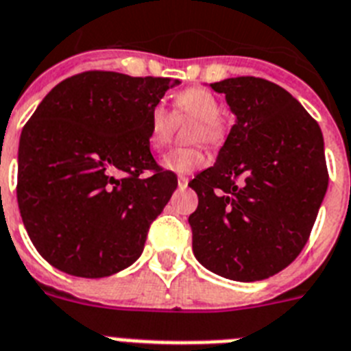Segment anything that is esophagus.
<instances>
[{"mask_svg": "<svg viewBox=\"0 0 351 351\" xmlns=\"http://www.w3.org/2000/svg\"><path fill=\"white\" fill-rule=\"evenodd\" d=\"M187 184H189V178H187V176H178V189H187Z\"/></svg>", "mask_w": 351, "mask_h": 351, "instance_id": "34e87169", "label": "esophagus"}]
</instances>
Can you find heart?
<instances>
[{"label":"heart","instance_id":"obj_1","mask_svg":"<svg viewBox=\"0 0 351 351\" xmlns=\"http://www.w3.org/2000/svg\"><path fill=\"white\" fill-rule=\"evenodd\" d=\"M176 117H191L198 121L193 139L208 144H219L225 137V126L221 123V103L205 89H187L175 96ZM173 134V117L167 108L157 103L149 110L148 143L153 149L164 148ZM205 164L202 148H175L162 157V167L173 173H193Z\"/></svg>","mask_w":351,"mask_h":351}]
</instances>
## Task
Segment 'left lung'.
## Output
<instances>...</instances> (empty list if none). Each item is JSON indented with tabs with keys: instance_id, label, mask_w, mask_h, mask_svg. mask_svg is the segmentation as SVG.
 Returning a JSON list of instances; mask_svg holds the SVG:
<instances>
[{
	"instance_id": "obj_1",
	"label": "left lung",
	"mask_w": 351,
	"mask_h": 351,
	"mask_svg": "<svg viewBox=\"0 0 351 351\" xmlns=\"http://www.w3.org/2000/svg\"><path fill=\"white\" fill-rule=\"evenodd\" d=\"M235 116L214 166L189 182V216L202 266L237 282L287 267L307 243L328 187L323 134L273 82L239 76L210 84Z\"/></svg>"
}]
</instances>
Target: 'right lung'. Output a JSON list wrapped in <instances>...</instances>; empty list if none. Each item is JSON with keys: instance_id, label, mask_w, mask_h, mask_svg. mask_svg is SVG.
Returning a JSON list of instances; mask_svg holds the SVG:
<instances>
[{"instance_id": "right-lung-1", "label": "right lung", "mask_w": 351, "mask_h": 351, "mask_svg": "<svg viewBox=\"0 0 351 351\" xmlns=\"http://www.w3.org/2000/svg\"><path fill=\"white\" fill-rule=\"evenodd\" d=\"M178 84L89 71L40 101L21 132L17 203L51 266L103 278L141 257L152 221L178 185L149 152V110Z\"/></svg>"}]
</instances>
